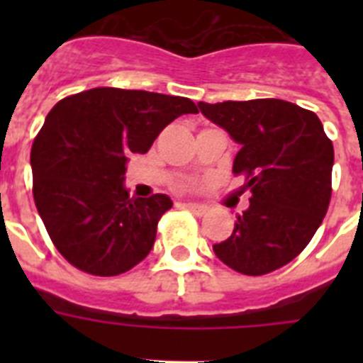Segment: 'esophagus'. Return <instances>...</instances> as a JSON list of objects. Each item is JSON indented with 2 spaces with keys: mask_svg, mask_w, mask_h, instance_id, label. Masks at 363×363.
<instances>
[{
  "mask_svg": "<svg viewBox=\"0 0 363 363\" xmlns=\"http://www.w3.org/2000/svg\"><path fill=\"white\" fill-rule=\"evenodd\" d=\"M184 207L185 209L192 211L194 214H203L205 211H207V207H205L203 203H194V201H185Z\"/></svg>",
  "mask_w": 363,
  "mask_h": 363,
  "instance_id": "obj_1",
  "label": "esophagus"
}]
</instances>
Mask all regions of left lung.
<instances>
[{"label":"left lung","mask_w":363,"mask_h":363,"mask_svg":"<svg viewBox=\"0 0 363 363\" xmlns=\"http://www.w3.org/2000/svg\"><path fill=\"white\" fill-rule=\"evenodd\" d=\"M201 114L240 145L234 174L252 192L229 238L214 243L234 271L259 277L296 258L331 200L335 150L314 112L284 99L198 104Z\"/></svg>","instance_id":"8db88e82"}]
</instances>
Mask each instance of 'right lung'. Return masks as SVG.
Listing matches in <instances>:
<instances>
[{
  "label": "right lung",
  "instance_id": "1",
  "mask_svg": "<svg viewBox=\"0 0 363 363\" xmlns=\"http://www.w3.org/2000/svg\"><path fill=\"white\" fill-rule=\"evenodd\" d=\"M196 112L189 98L112 86L54 105L32 145V192L67 262L89 274L116 277L149 255L172 200L129 198L127 162L145 154L171 121Z\"/></svg>",
  "mask_w": 363,
  "mask_h": 363
}]
</instances>
